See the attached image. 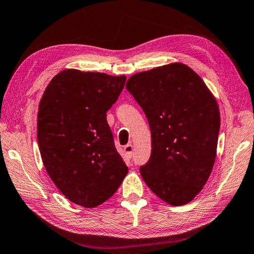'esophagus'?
<instances>
[{
    "label": "esophagus",
    "instance_id": "34e87169",
    "mask_svg": "<svg viewBox=\"0 0 254 254\" xmlns=\"http://www.w3.org/2000/svg\"><path fill=\"white\" fill-rule=\"evenodd\" d=\"M124 152H126L127 158H132V155H133V146L132 144H127L124 147Z\"/></svg>",
    "mask_w": 254,
    "mask_h": 254
}]
</instances>
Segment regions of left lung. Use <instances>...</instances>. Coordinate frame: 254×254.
<instances>
[{
	"instance_id": "left-lung-1",
	"label": "left lung",
	"mask_w": 254,
	"mask_h": 254,
	"mask_svg": "<svg viewBox=\"0 0 254 254\" xmlns=\"http://www.w3.org/2000/svg\"><path fill=\"white\" fill-rule=\"evenodd\" d=\"M127 89L147 116L151 155L140 174L172 206L190 202L202 190L216 159L218 105L202 79L182 63L130 76Z\"/></svg>"
}]
</instances>
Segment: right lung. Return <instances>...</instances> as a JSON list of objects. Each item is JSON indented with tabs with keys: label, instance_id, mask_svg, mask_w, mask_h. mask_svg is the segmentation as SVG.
Instances as JSON below:
<instances>
[{
	"label": "right lung",
	"instance_id": "obj_1",
	"mask_svg": "<svg viewBox=\"0 0 254 254\" xmlns=\"http://www.w3.org/2000/svg\"><path fill=\"white\" fill-rule=\"evenodd\" d=\"M126 80V75L64 70L40 99L37 141L44 166L62 194L79 206L105 202L127 173L106 120Z\"/></svg>",
	"mask_w": 254,
	"mask_h": 254
}]
</instances>
